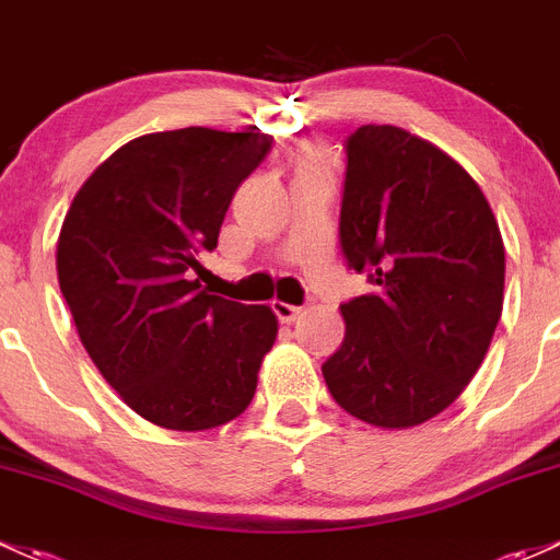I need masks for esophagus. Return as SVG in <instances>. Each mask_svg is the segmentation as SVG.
Instances as JSON below:
<instances>
[{
  "label": "esophagus",
  "mask_w": 560,
  "mask_h": 560,
  "mask_svg": "<svg viewBox=\"0 0 560 560\" xmlns=\"http://www.w3.org/2000/svg\"><path fill=\"white\" fill-rule=\"evenodd\" d=\"M270 308H273L276 318H279L281 324H292L294 318L303 316V308H298V305H290V303H281V300H273V303H270Z\"/></svg>",
  "instance_id": "obj_1"
}]
</instances>
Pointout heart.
Returning <instances> with one entry per match:
<instances>
[{
	"mask_svg": "<svg viewBox=\"0 0 560 560\" xmlns=\"http://www.w3.org/2000/svg\"><path fill=\"white\" fill-rule=\"evenodd\" d=\"M300 164H303V170H318V167H322V162H318L316 156H305Z\"/></svg>",
	"mask_w": 560,
	"mask_h": 560,
	"instance_id": "heart-1",
	"label": "heart"
}]
</instances>
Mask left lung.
Masks as SVG:
<instances>
[{
	"instance_id": "obj_1",
	"label": "left lung",
	"mask_w": 560,
	"mask_h": 560,
	"mask_svg": "<svg viewBox=\"0 0 560 560\" xmlns=\"http://www.w3.org/2000/svg\"><path fill=\"white\" fill-rule=\"evenodd\" d=\"M346 153L340 247L374 292L340 305L346 340L322 372L348 415L420 425L489 350L505 290L500 225L468 172L401 127H359Z\"/></svg>"
}]
</instances>
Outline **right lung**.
I'll list each match as a JSON object with an SVG mask.
<instances>
[{
	"label": "right lung",
	"instance_id": "add662e5",
	"mask_svg": "<svg viewBox=\"0 0 560 560\" xmlns=\"http://www.w3.org/2000/svg\"><path fill=\"white\" fill-rule=\"evenodd\" d=\"M273 138L210 127L114 151L73 196L58 281L79 340L127 407L167 430H210L249 407L279 331L268 305L201 290V257Z\"/></svg>",
	"mask_w": 560,
	"mask_h": 560
}]
</instances>
